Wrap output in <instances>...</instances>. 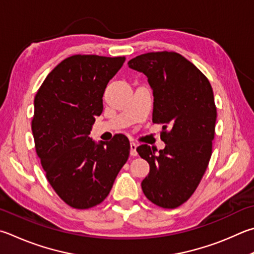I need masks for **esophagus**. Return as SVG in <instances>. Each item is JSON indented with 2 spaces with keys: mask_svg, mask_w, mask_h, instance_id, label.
<instances>
[{
  "mask_svg": "<svg viewBox=\"0 0 254 254\" xmlns=\"http://www.w3.org/2000/svg\"><path fill=\"white\" fill-rule=\"evenodd\" d=\"M136 143L134 142H131L130 143V154L132 156H136L137 155V152H136Z\"/></svg>",
  "mask_w": 254,
  "mask_h": 254,
  "instance_id": "1",
  "label": "esophagus"
}]
</instances>
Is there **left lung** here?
Returning a JSON list of instances; mask_svg holds the SVG:
<instances>
[{
    "instance_id": "1",
    "label": "left lung",
    "mask_w": 254,
    "mask_h": 254,
    "mask_svg": "<svg viewBox=\"0 0 254 254\" xmlns=\"http://www.w3.org/2000/svg\"><path fill=\"white\" fill-rule=\"evenodd\" d=\"M144 73L153 91V123L162 124L165 147L155 153L147 144L136 147L150 164L141 183L152 203L174 209L190 199L212 154L216 108L212 86L194 64L177 52H150L130 60Z\"/></svg>"
}]
</instances>
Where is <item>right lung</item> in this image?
Masks as SVG:
<instances>
[{
    "label": "right lung",
    "mask_w": 254,
    "mask_h": 254,
    "mask_svg": "<svg viewBox=\"0 0 254 254\" xmlns=\"http://www.w3.org/2000/svg\"><path fill=\"white\" fill-rule=\"evenodd\" d=\"M126 57L76 54L59 63L40 86L32 120L36 154L51 187L74 209L104 201L128 159L123 134L96 144L89 136L103 111V93Z\"/></svg>",
    "instance_id": "add662e5"
}]
</instances>
